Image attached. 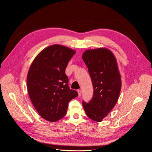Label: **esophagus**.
<instances>
[{
  "label": "esophagus",
  "mask_w": 152,
  "mask_h": 152,
  "mask_svg": "<svg viewBox=\"0 0 152 152\" xmlns=\"http://www.w3.org/2000/svg\"><path fill=\"white\" fill-rule=\"evenodd\" d=\"M77 94H78V96H80L81 95V90H77Z\"/></svg>",
  "instance_id": "1"
}]
</instances>
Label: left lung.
Segmentation results:
<instances>
[{
	"label": "left lung",
	"instance_id": "left-lung-1",
	"mask_svg": "<svg viewBox=\"0 0 152 152\" xmlns=\"http://www.w3.org/2000/svg\"><path fill=\"white\" fill-rule=\"evenodd\" d=\"M94 86V96L89 103L83 102L86 115L101 122L114 108L121 89V77L114 55L107 48L88 49L83 52Z\"/></svg>",
	"mask_w": 152,
	"mask_h": 152
}]
</instances>
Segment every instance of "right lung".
<instances>
[{"instance_id": "1", "label": "right lung", "mask_w": 152, "mask_h": 152, "mask_svg": "<svg viewBox=\"0 0 152 152\" xmlns=\"http://www.w3.org/2000/svg\"><path fill=\"white\" fill-rule=\"evenodd\" d=\"M76 51L55 44L43 49L34 58L27 76L32 104L42 118L56 122L65 116L68 103L77 92L68 86L66 68Z\"/></svg>"}]
</instances>
